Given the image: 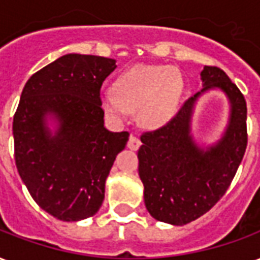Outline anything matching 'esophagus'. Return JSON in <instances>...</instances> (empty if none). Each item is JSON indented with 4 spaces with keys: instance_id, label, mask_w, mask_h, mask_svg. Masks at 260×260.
I'll use <instances>...</instances> for the list:
<instances>
[{
    "instance_id": "34e87169",
    "label": "esophagus",
    "mask_w": 260,
    "mask_h": 260,
    "mask_svg": "<svg viewBox=\"0 0 260 260\" xmlns=\"http://www.w3.org/2000/svg\"><path fill=\"white\" fill-rule=\"evenodd\" d=\"M140 140L136 138L135 135H131L129 136V140H128V147H129L131 150H138L140 147Z\"/></svg>"
}]
</instances>
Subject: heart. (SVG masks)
Returning a JSON list of instances; mask_svg holds the SVG:
<instances>
[{"label": "heart", "mask_w": 260, "mask_h": 260, "mask_svg": "<svg viewBox=\"0 0 260 260\" xmlns=\"http://www.w3.org/2000/svg\"><path fill=\"white\" fill-rule=\"evenodd\" d=\"M184 91L182 74L174 67L138 64L121 73L113 82V92H103V110L124 121L138 109V121L146 129H159L178 111Z\"/></svg>", "instance_id": "heart-1"}]
</instances>
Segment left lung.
Masks as SVG:
<instances>
[{
    "label": "left lung",
    "mask_w": 260,
    "mask_h": 260,
    "mask_svg": "<svg viewBox=\"0 0 260 260\" xmlns=\"http://www.w3.org/2000/svg\"><path fill=\"white\" fill-rule=\"evenodd\" d=\"M203 89L191 96L168 124L140 136L139 176L145 205L159 222L183 226L208 212L232 183L247 149V103L228 74L218 67L201 71ZM229 102V121L222 136L201 146L191 134L195 105L209 90Z\"/></svg>",
    "instance_id": "left-lung-1"
}]
</instances>
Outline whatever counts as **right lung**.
Returning a JSON list of instances; mask_svg holds the SVG:
<instances>
[{
    "label": "right lung",
    "instance_id": "right-lung-1",
    "mask_svg": "<svg viewBox=\"0 0 260 260\" xmlns=\"http://www.w3.org/2000/svg\"><path fill=\"white\" fill-rule=\"evenodd\" d=\"M109 57L67 53L30 77L13 117L17 172L32 200L63 222L93 216L128 132L105 126L101 86Z\"/></svg>",
    "mask_w": 260,
    "mask_h": 260
}]
</instances>
